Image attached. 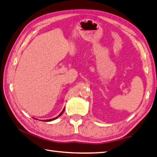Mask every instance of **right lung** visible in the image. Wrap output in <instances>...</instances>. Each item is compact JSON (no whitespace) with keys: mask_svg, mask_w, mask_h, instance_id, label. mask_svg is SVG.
Here are the masks:
<instances>
[{"mask_svg":"<svg viewBox=\"0 0 157 157\" xmlns=\"http://www.w3.org/2000/svg\"><path fill=\"white\" fill-rule=\"evenodd\" d=\"M64 109H65V108H64L63 109V110L62 111V112L60 113V114H59V115L58 116V117H55V118H53V119H47V120H44V121H53V120H55V119H58L59 116H60L62 113H64Z\"/></svg>","mask_w":157,"mask_h":157,"instance_id":"obj_1","label":"right lung"}]
</instances>
